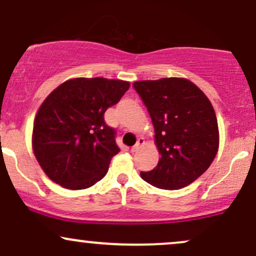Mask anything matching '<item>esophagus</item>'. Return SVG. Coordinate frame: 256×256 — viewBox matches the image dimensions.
I'll return each mask as SVG.
<instances>
[{
    "mask_svg": "<svg viewBox=\"0 0 256 256\" xmlns=\"http://www.w3.org/2000/svg\"><path fill=\"white\" fill-rule=\"evenodd\" d=\"M144 144H145V139H144V138H139V139H138V142L130 148V152H133V153L136 152L138 150H139L140 147L144 145Z\"/></svg>",
    "mask_w": 256,
    "mask_h": 256,
    "instance_id": "obj_1",
    "label": "esophagus"
}]
</instances>
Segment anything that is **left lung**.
Wrapping results in <instances>:
<instances>
[{
    "mask_svg": "<svg viewBox=\"0 0 256 256\" xmlns=\"http://www.w3.org/2000/svg\"><path fill=\"white\" fill-rule=\"evenodd\" d=\"M154 127L158 165L140 176L160 189L176 190L199 178L219 148L217 116L201 90L184 78L135 81Z\"/></svg>",
    "mask_w": 256,
    "mask_h": 256,
    "instance_id": "8db88e82",
    "label": "left lung"
}]
</instances>
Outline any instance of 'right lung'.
Returning a JSON list of instances; mask_svg holds the SVG:
<instances>
[{"label":"right lung","instance_id":"1","mask_svg":"<svg viewBox=\"0 0 256 256\" xmlns=\"http://www.w3.org/2000/svg\"><path fill=\"white\" fill-rule=\"evenodd\" d=\"M129 87L124 80L74 78L44 99L33 122L32 150L51 181L78 190L106 175L120 147L104 112Z\"/></svg>","mask_w":256,"mask_h":256}]
</instances>
